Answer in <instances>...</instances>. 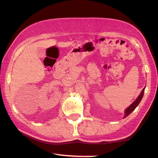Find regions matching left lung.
I'll return each mask as SVG.
<instances>
[{
    "label": "left lung",
    "mask_w": 158,
    "mask_h": 158,
    "mask_svg": "<svg viewBox=\"0 0 158 158\" xmlns=\"http://www.w3.org/2000/svg\"><path fill=\"white\" fill-rule=\"evenodd\" d=\"M144 88H143V90H142V92H140V95L138 96V97L136 98V99H135V101L133 102V103L131 104V106H129L128 108H127L126 110H125V114L124 118H125V117L127 116L128 115H129V114H131L133 112V111H134L135 109V107H136L138 106L139 103H140V101L142 100V98H143V94H144Z\"/></svg>",
    "instance_id": "1"
}]
</instances>
